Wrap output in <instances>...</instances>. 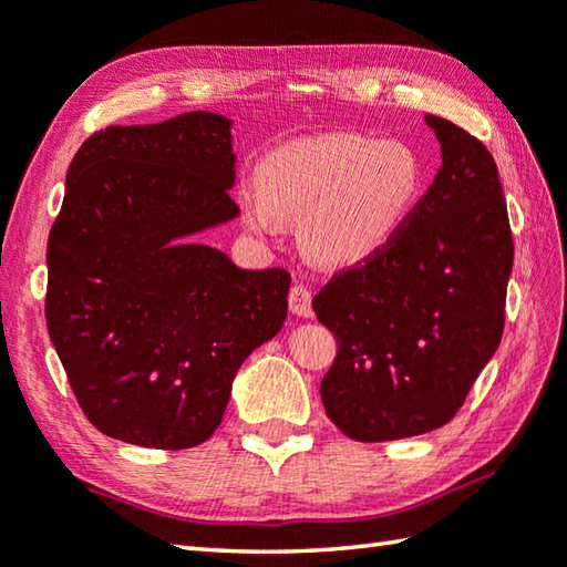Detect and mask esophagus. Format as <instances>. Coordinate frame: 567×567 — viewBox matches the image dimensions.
<instances>
[{
    "mask_svg": "<svg viewBox=\"0 0 567 567\" xmlns=\"http://www.w3.org/2000/svg\"><path fill=\"white\" fill-rule=\"evenodd\" d=\"M287 302H290V310L297 317H312V292L307 290L305 285H292L290 295H287Z\"/></svg>",
    "mask_w": 567,
    "mask_h": 567,
    "instance_id": "1",
    "label": "esophagus"
}]
</instances>
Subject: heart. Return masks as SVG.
I'll use <instances>...</instances> for the list:
<instances>
[{
	"label": "heart",
	"instance_id": "obj_1",
	"mask_svg": "<svg viewBox=\"0 0 567 567\" xmlns=\"http://www.w3.org/2000/svg\"><path fill=\"white\" fill-rule=\"evenodd\" d=\"M240 190L248 230L272 238L302 220L305 250L327 267H354L394 243L424 193V166L404 141L327 133L292 141L262 161Z\"/></svg>",
	"mask_w": 567,
	"mask_h": 567
}]
</instances>
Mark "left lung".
Wrapping results in <instances>:
<instances>
[{
    "label": "left lung",
    "instance_id": "left-lung-1",
    "mask_svg": "<svg viewBox=\"0 0 567 567\" xmlns=\"http://www.w3.org/2000/svg\"><path fill=\"white\" fill-rule=\"evenodd\" d=\"M441 143L434 183L406 230L315 295L339 352L319 394L354 441L419 436L456 416L506 322L513 235L496 161L456 123L426 116Z\"/></svg>",
    "mask_w": 567,
    "mask_h": 567
}]
</instances>
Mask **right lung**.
Segmentation results:
<instances>
[{
	"instance_id": "obj_1",
	"label": "right lung",
	"mask_w": 567,
	"mask_h": 567,
	"mask_svg": "<svg viewBox=\"0 0 567 567\" xmlns=\"http://www.w3.org/2000/svg\"><path fill=\"white\" fill-rule=\"evenodd\" d=\"M230 118L190 111L89 136L49 233L47 327L101 434L181 451L220 426L233 379L287 317L290 272L188 238L233 220Z\"/></svg>"
}]
</instances>
